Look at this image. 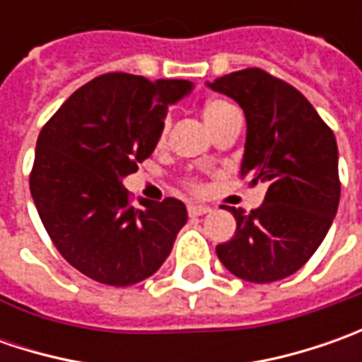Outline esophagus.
Here are the masks:
<instances>
[{"instance_id": "1", "label": "esophagus", "mask_w": 362, "mask_h": 362, "mask_svg": "<svg viewBox=\"0 0 362 362\" xmlns=\"http://www.w3.org/2000/svg\"><path fill=\"white\" fill-rule=\"evenodd\" d=\"M187 211L191 217H199V216H205V214H209L211 209H209L207 205H189Z\"/></svg>"}]
</instances>
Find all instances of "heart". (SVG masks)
Returning a JSON list of instances; mask_svg holds the SVG:
<instances>
[{
    "label": "heart",
    "mask_w": 362,
    "mask_h": 362,
    "mask_svg": "<svg viewBox=\"0 0 362 362\" xmlns=\"http://www.w3.org/2000/svg\"><path fill=\"white\" fill-rule=\"evenodd\" d=\"M231 112H235V108L228 100H223V98H211V100H207L205 106H203V120H205V124L209 129H214L219 120H223ZM163 131H165V124H163Z\"/></svg>",
    "instance_id": "obj_1"
}]
</instances>
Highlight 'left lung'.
<instances>
[{
    "label": "left lung",
    "mask_w": 362,
    "mask_h": 362,
    "mask_svg": "<svg viewBox=\"0 0 362 362\" xmlns=\"http://www.w3.org/2000/svg\"><path fill=\"white\" fill-rule=\"evenodd\" d=\"M245 115L242 177L266 183L264 203L235 217V233L216 247L228 270L254 284L298 272L330 230L341 199L339 148L332 131L294 86L259 68L205 82Z\"/></svg>",
    "instance_id": "8db88e82"
}]
</instances>
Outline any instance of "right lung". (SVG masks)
Segmentation results:
<instances>
[{"label":"right lung","instance_id":"add662e5","mask_svg":"<svg viewBox=\"0 0 362 362\" xmlns=\"http://www.w3.org/2000/svg\"><path fill=\"white\" fill-rule=\"evenodd\" d=\"M191 90L189 80L105 74L78 88L37 136L35 209L66 262L100 284L153 276L187 223L175 197L131 207L122 181L155 151L169 106Z\"/></svg>","mask_w":362,"mask_h":362}]
</instances>
